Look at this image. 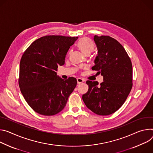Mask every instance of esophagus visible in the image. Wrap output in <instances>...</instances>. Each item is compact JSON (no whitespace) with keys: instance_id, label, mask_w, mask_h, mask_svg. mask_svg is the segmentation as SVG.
<instances>
[{"instance_id":"34e87169","label":"esophagus","mask_w":153,"mask_h":153,"mask_svg":"<svg viewBox=\"0 0 153 153\" xmlns=\"http://www.w3.org/2000/svg\"><path fill=\"white\" fill-rule=\"evenodd\" d=\"M83 82H84V80L83 79L80 78H77V83L78 84H80V83H82Z\"/></svg>"}]
</instances>
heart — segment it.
<instances>
[{
	"instance_id": "heart-1",
	"label": "heart",
	"mask_w": 153,
	"mask_h": 153,
	"mask_svg": "<svg viewBox=\"0 0 153 153\" xmlns=\"http://www.w3.org/2000/svg\"><path fill=\"white\" fill-rule=\"evenodd\" d=\"M78 47L81 52L86 55L91 54L94 49V44L91 39L84 37L81 39L78 43Z\"/></svg>"
}]
</instances>
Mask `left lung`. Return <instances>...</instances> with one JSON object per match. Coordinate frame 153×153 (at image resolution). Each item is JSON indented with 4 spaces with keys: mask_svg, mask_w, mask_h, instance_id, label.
I'll return each instance as SVG.
<instances>
[{
    "mask_svg": "<svg viewBox=\"0 0 153 153\" xmlns=\"http://www.w3.org/2000/svg\"><path fill=\"white\" fill-rule=\"evenodd\" d=\"M97 48L93 71L103 76V82L87 81L88 91L82 98L86 106L97 115H108L125 103L132 86V66L123 47L108 36L95 35Z\"/></svg>",
    "mask_w": 153,
    "mask_h": 153,
    "instance_id": "obj_1",
    "label": "left lung"
}]
</instances>
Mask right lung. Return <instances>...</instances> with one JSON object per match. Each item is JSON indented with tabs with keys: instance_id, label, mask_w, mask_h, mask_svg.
Returning a JSON list of instances; mask_svg holds the SVG:
<instances>
[{
	"instance_id": "right-lung-1",
	"label": "right lung",
	"mask_w": 153,
	"mask_h": 153,
	"mask_svg": "<svg viewBox=\"0 0 153 153\" xmlns=\"http://www.w3.org/2000/svg\"><path fill=\"white\" fill-rule=\"evenodd\" d=\"M78 37L45 36L32 42L20 62L19 88L28 105L37 113L53 115L65 106L77 81L57 75L71 46Z\"/></svg>"
}]
</instances>
